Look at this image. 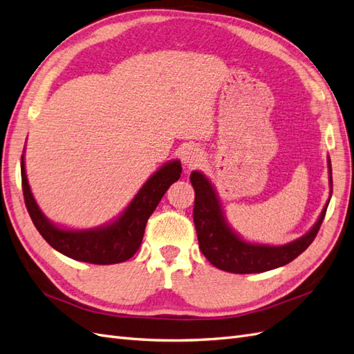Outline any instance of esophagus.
<instances>
[{
	"label": "esophagus",
	"instance_id": "obj_1",
	"mask_svg": "<svg viewBox=\"0 0 354 354\" xmlns=\"http://www.w3.org/2000/svg\"><path fill=\"white\" fill-rule=\"evenodd\" d=\"M203 159H204L203 151H201V150L196 149V147H187V149L183 151V158H181V160H183V164H185L186 168H189V169L199 167L201 162H203Z\"/></svg>",
	"mask_w": 354,
	"mask_h": 354
}]
</instances>
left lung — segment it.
<instances>
[{
  "mask_svg": "<svg viewBox=\"0 0 354 354\" xmlns=\"http://www.w3.org/2000/svg\"><path fill=\"white\" fill-rule=\"evenodd\" d=\"M328 168L332 196V167L329 158ZM190 183L195 189L194 222L201 252L216 268L234 274L265 272L280 268L296 259L316 238L330 201L328 199L317 222L298 240L284 245L253 244L244 241L226 222L223 208L212 181L199 171H194L190 174Z\"/></svg>",
  "mask_w": 354,
  "mask_h": 354,
  "instance_id": "left-lung-1",
  "label": "left lung"
}]
</instances>
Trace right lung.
Returning a JSON list of instances; mask_svg holds the SVG:
<instances>
[{"label":"right lung","mask_w":354,"mask_h":354,"mask_svg":"<svg viewBox=\"0 0 354 354\" xmlns=\"http://www.w3.org/2000/svg\"><path fill=\"white\" fill-rule=\"evenodd\" d=\"M21 173L26 209L37 231L41 234L44 240L55 250L71 259L97 265H111L125 262L137 253L149 217L155 212L168 187L180 178L181 164L180 160H169L159 168L142 185L138 194L133 196L125 212L116 221L95 229H79V231L56 226L43 214L28 185L24 155Z\"/></svg>","instance_id":"add662e5"}]
</instances>
